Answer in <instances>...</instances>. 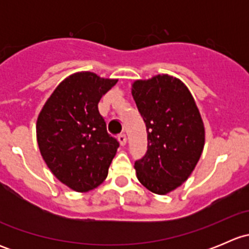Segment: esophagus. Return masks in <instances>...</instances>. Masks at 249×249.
<instances>
[{
  "instance_id": "obj_1",
  "label": "esophagus",
  "mask_w": 249,
  "mask_h": 249,
  "mask_svg": "<svg viewBox=\"0 0 249 249\" xmlns=\"http://www.w3.org/2000/svg\"><path fill=\"white\" fill-rule=\"evenodd\" d=\"M118 141H119L120 144L125 145V144H126V135H125V134H120L119 136H118Z\"/></svg>"
}]
</instances>
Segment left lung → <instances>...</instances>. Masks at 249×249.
<instances>
[{
  "label": "left lung",
  "instance_id": "left-lung-1",
  "mask_svg": "<svg viewBox=\"0 0 249 249\" xmlns=\"http://www.w3.org/2000/svg\"><path fill=\"white\" fill-rule=\"evenodd\" d=\"M147 127V152L135 161L137 178L148 190L165 195L187 180L205 144V127L194 97L177 78L158 74L132 84Z\"/></svg>",
  "mask_w": 249,
  "mask_h": 249
}]
</instances>
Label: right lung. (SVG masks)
Wrapping results in <instances>:
<instances>
[{"instance_id":"right-lung-1","label":"right lung","mask_w":249,"mask_h":249,"mask_svg":"<svg viewBox=\"0 0 249 249\" xmlns=\"http://www.w3.org/2000/svg\"><path fill=\"white\" fill-rule=\"evenodd\" d=\"M117 79L79 72L62 80L37 119V142L55 177L76 192L101 184L119 142L99 112L101 97Z\"/></svg>"}]
</instances>
